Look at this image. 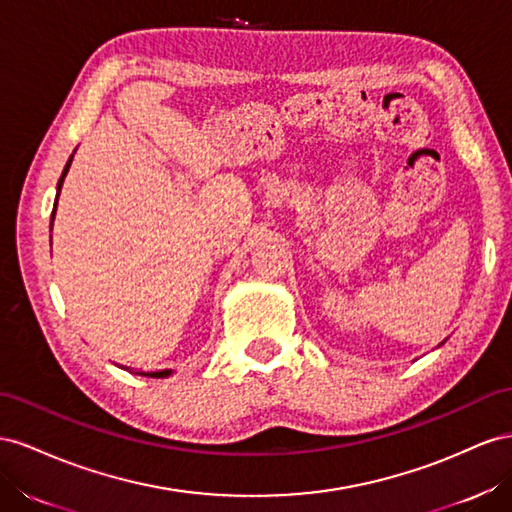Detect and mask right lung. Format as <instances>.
Instances as JSON below:
<instances>
[{"label": "right lung", "instance_id": "1", "mask_svg": "<svg viewBox=\"0 0 512 512\" xmlns=\"http://www.w3.org/2000/svg\"><path fill=\"white\" fill-rule=\"evenodd\" d=\"M70 163H72V156H70V160H68L66 167H64V173H62L60 182H57V195H60V191H62V182H64V175L68 173ZM55 206H57V199H55ZM53 216H55V208H53V212H51V221H53ZM51 227H53V223H51ZM169 373H171V371H152V373H141V375H148V377H165V375H169Z\"/></svg>", "mask_w": 512, "mask_h": 512}]
</instances>
